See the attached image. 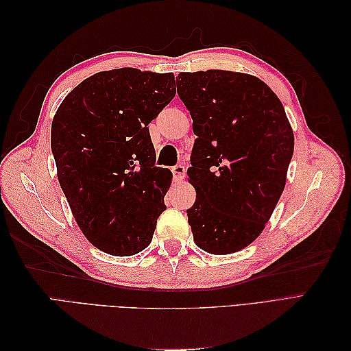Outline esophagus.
<instances>
[{"label": "esophagus", "instance_id": "34e87169", "mask_svg": "<svg viewBox=\"0 0 351 351\" xmlns=\"http://www.w3.org/2000/svg\"><path fill=\"white\" fill-rule=\"evenodd\" d=\"M173 174H174V178L178 180V182H180V180H183V178L186 177V167L182 165V164L176 165V167L173 168Z\"/></svg>", "mask_w": 351, "mask_h": 351}]
</instances>
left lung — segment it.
<instances>
[{
    "label": "left lung",
    "mask_w": 351,
    "mask_h": 351,
    "mask_svg": "<svg viewBox=\"0 0 351 351\" xmlns=\"http://www.w3.org/2000/svg\"><path fill=\"white\" fill-rule=\"evenodd\" d=\"M177 93L193 120L187 209L197 246L230 254L259 237L287 182L294 134L280 98L256 76L180 73Z\"/></svg>",
    "instance_id": "1"
}]
</instances>
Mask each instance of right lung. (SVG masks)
I'll return each mask as SVG.
<instances>
[{
    "mask_svg": "<svg viewBox=\"0 0 351 351\" xmlns=\"http://www.w3.org/2000/svg\"><path fill=\"white\" fill-rule=\"evenodd\" d=\"M176 97L173 73L99 71L60 104L51 125L60 186L95 247L130 256L149 246L167 209L168 168L155 167L149 124Z\"/></svg>",
    "mask_w": 351,
    "mask_h": 351,
    "instance_id": "right-lung-1",
    "label": "right lung"
}]
</instances>
